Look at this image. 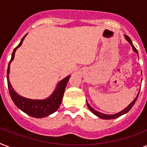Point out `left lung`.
I'll return each mask as SVG.
<instances>
[{"label": "left lung", "mask_w": 147, "mask_h": 147, "mask_svg": "<svg viewBox=\"0 0 147 147\" xmlns=\"http://www.w3.org/2000/svg\"><path fill=\"white\" fill-rule=\"evenodd\" d=\"M124 37H125L126 40H127V42H129L130 45H131V47H132V49H133V50H134V52H135V53L138 54V52H137V49H136V48L134 47V46L133 45V42H132V41H131V40L130 39V37L126 35H124ZM138 96H139V92H138V94H137V95L136 96V98H134V100H133L132 102L130 103V105H128L127 107H125V108H124L123 110H122L121 111L118 112V113H117V114H103V113H100V112H99V111H97L96 110H94V108H92V107L90 106V105L88 104V101H87V105H88V108H89L90 111H92V113L94 114V115H96L97 117H98L99 118L104 119V120H111V119L117 118V117H121V116H122V115H123V114H127V112L129 111H130L131 108H132L133 106L134 105L135 102L137 101Z\"/></svg>", "instance_id": "obj_1"}]
</instances>
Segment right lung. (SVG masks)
<instances>
[{
    "label": "right lung",
    "mask_w": 147,
    "mask_h": 147,
    "mask_svg": "<svg viewBox=\"0 0 147 147\" xmlns=\"http://www.w3.org/2000/svg\"><path fill=\"white\" fill-rule=\"evenodd\" d=\"M26 34L22 38L21 41L19 43L13 51L11 59L8 65L7 72V85L9 92H10V97L12 98L13 101L20 110L26 113L30 116L35 117V118H42L53 114L59 109L61 102H62L63 94H64L65 90L66 88L67 82H69L70 76L64 78L61 81H59L56 85L55 90L53 93L49 95L48 98L45 99H31V98H24V97L20 95L15 92L13 88L12 85L10 82L9 79V74H10V65L14 59L15 52L24 42V39L26 37Z\"/></svg>",
    "instance_id": "obj_1"
}]
</instances>
